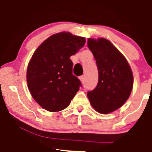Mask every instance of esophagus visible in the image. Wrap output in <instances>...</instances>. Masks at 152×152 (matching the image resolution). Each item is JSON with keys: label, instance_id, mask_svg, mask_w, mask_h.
Segmentation results:
<instances>
[{"label": "esophagus", "instance_id": "34e87169", "mask_svg": "<svg viewBox=\"0 0 152 152\" xmlns=\"http://www.w3.org/2000/svg\"><path fill=\"white\" fill-rule=\"evenodd\" d=\"M79 79H80L81 82H84V81H85V76H81L80 77H79Z\"/></svg>", "mask_w": 152, "mask_h": 152}]
</instances>
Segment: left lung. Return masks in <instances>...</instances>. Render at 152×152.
I'll list each match as a JSON object with an SVG mask.
<instances>
[{"instance_id":"obj_1","label":"left lung","mask_w":152,"mask_h":152,"mask_svg":"<svg viewBox=\"0 0 152 152\" xmlns=\"http://www.w3.org/2000/svg\"><path fill=\"white\" fill-rule=\"evenodd\" d=\"M91 50L99 71V82L94 90L87 92L93 108L108 114L120 108L126 102L133 87L131 67L124 55L104 38H89Z\"/></svg>"}]
</instances>
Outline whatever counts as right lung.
I'll return each instance as SVG.
<instances>
[{"instance_id":"obj_1","label":"right lung","mask_w":152,"mask_h":152,"mask_svg":"<svg viewBox=\"0 0 152 152\" xmlns=\"http://www.w3.org/2000/svg\"><path fill=\"white\" fill-rule=\"evenodd\" d=\"M85 41L82 37L60 32L45 39L34 51L27 68V84L32 97L43 109L64 110L79 91L82 83L73 75L70 57Z\"/></svg>"}]
</instances>
